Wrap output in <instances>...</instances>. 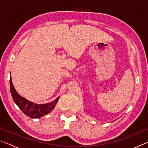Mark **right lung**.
<instances>
[{"label":"right lung","mask_w":148,"mask_h":148,"mask_svg":"<svg viewBox=\"0 0 148 148\" xmlns=\"http://www.w3.org/2000/svg\"><path fill=\"white\" fill-rule=\"evenodd\" d=\"M10 91L12 98H13L15 103L18 106L20 110L26 116L31 117V118H40V117L50 113L54 109L57 102H58L59 99V97H58L53 101L48 102V103L42 104H36L28 101L18 94L16 89L14 88L13 84H12L11 77L10 79Z\"/></svg>","instance_id":"obj_1"}]
</instances>
